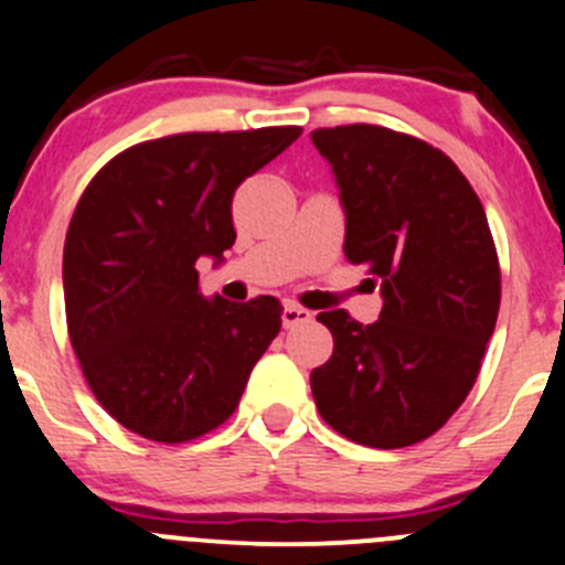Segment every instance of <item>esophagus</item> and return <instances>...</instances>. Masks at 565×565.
I'll use <instances>...</instances> for the list:
<instances>
[{
	"label": "esophagus",
	"instance_id": "esophagus-1",
	"mask_svg": "<svg viewBox=\"0 0 565 565\" xmlns=\"http://www.w3.org/2000/svg\"><path fill=\"white\" fill-rule=\"evenodd\" d=\"M309 319H311L309 309H303V306H298V303H284V311H281L284 328H295V324L309 322Z\"/></svg>",
	"mask_w": 565,
	"mask_h": 565
}]
</instances>
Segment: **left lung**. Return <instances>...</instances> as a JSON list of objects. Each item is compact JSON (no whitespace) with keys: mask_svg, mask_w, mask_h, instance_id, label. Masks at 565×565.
Here are the masks:
<instances>
[{"mask_svg":"<svg viewBox=\"0 0 565 565\" xmlns=\"http://www.w3.org/2000/svg\"><path fill=\"white\" fill-rule=\"evenodd\" d=\"M347 218L344 254L377 278L372 324L322 311L333 355L311 372L324 424L369 448L435 435L481 369L500 309L487 213L446 152L380 125L311 130Z\"/></svg>","mask_w":565,"mask_h":565,"instance_id":"8db88e82","label":"left lung"}]
</instances>
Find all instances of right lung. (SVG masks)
Here are the masks:
<instances>
[{
  "label": "right lung",
  "mask_w": 565,
  "mask_h": 565,
  "mask_svg": "<svg viewBox=\"0 0 565 565\" xmlns=\"http://www.w3.org/2000/svg\"><path fill=\"white\" fill-rule=\"evenodd\" d=\"M303 128L177 134L106 163L65 237L67 333L95 398L156 443L207 435L235 413L281 303L199 292L196 262L235 243L232 196Z\"/></svg>",
  "instance_id": "obj_1"
}]
</instances>
